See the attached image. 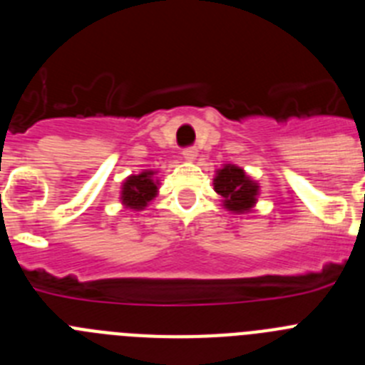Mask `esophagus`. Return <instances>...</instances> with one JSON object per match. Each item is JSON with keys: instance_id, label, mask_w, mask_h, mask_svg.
<instances>
[{"instance_id": "esophagus-1", "label": "esophagus", "mask_w": 365, "mask_h": 365, "mask_svg": "<svg viewBox=\"0 0 365 365\" xmlns=\"http://www.w3.org/2000/svg\"><path fill=\"white\" fill-rule=\"evenodd\" d=\"M182 157H185L186 160H195L197 159V150H195V148H185V150H182Z\"/></svg>"}]
</instances>
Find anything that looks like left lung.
<instances>
[{
    "label": "left lung",
    "instance_id": "1",
    "mask_svg": "<svg viewBox=\"0 0 365 365\" xmlns=\"http://www.w3.org/2000/svg\"><path fill=\"white\" fill-rule=\"evenodd\" d=\"M214 190L222 197V206L234 214L252 210L259 195V186L256 180L250 179L243 168L235 164H225L221 170H217Z\"/></svg>",
    "mask_w": 365,
    "mask_h": 365
}]
</instances>
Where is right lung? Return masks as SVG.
<instances>
[{
    "mask_svg": "<svg viewBox=\"0 0 365 365\" xmlns=\"http://www.w3.org/2000/svg\"><path fill=\"white\" fill-rule=\"evenodd\" d=\"M153 170H146L138 175H130L122 182L120 201L125 208L144 210L150 205V201L157 195V190H159V180L153 179Z\"/></svg>",
    "mask_w": 365,
    "mask_h": 365,
    "instance_id": "add662e5",
    "label": "right lung"
}]
</instances>
